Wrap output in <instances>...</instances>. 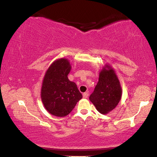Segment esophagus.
<instances>
[{
  "label": "esophagus",
  "mask_w": 157,
  "mask_h": 157,
  "mask_svg": "<svg viewBox=\"0 0 157 157\" xmlns=\"http://www.w3.org/2000/svg\"><path fill=\"white\" fill-rule=\"evenodd\" d=\"M88 96H89V92H85V93H83V97L84 98H87Z\"/></svg>",
  "instance_id": "34e87169"
}]
</instances>
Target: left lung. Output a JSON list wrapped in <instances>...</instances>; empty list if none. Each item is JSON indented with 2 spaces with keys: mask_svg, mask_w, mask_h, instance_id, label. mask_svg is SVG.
Returning <instances> with one entry per match:
<instances>
[{
  "mask_svg": "<svg viewBox=\"0 0 157 157\" xmlns=\"http://www.w3.org/2000/svg\"><path fill=\"white\" fill-rule=\"evenodd\" d=\"M122 96L119 79L110 64L105 63L99 72L98 82L89 99L98 112L108 114L119 104Z\"/></svg>",
  "mask_w": 157,
  "mask_h": 157,
  "instance_id": "8db88e82",
  "label": "left lung"
}]
</instances>
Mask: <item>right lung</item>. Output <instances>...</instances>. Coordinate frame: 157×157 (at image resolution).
Returning <instances> with one entry per match:
<instances>
[{"label":"right lung","mask_w":157,"mask_h":157,"mask_svg":"<svg viewBox=\"0 0 157 157\" xmlns=\"http://www.w3.org/2000/svg\"><path fill=\"white\" fill-rule=\"evenodd\" d=\"M71 69L68 59L61 58L49 66L43 79L40 89L42 103L47 111L55 117L69 114L82 98L76 83L68 78Z\"/></svg>","instance_id":"right-lung-1"}]
</instances>
